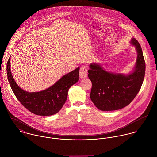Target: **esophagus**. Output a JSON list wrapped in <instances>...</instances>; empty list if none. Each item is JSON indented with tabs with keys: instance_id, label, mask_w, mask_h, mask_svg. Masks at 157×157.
<instances>
[{
	"instance_id": "esophagus-1",
	"label": "esophagus",
	"mask_w": 157,
	"mask_h": 157,
	"mask_svg": "<svg viewBox=\"0 0 157 157\" xmlns=\"http://www.w3.org/2000/svg\"><path fill=\"white\" fill-rule=\"evenodd\" d=\"M80 76L81 78H85L88 76V68L86 67H80Z\"/></svg>"
}]
</instances>
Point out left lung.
I'll use <instances>...</instances> for the list:
<instances>
[{
    "label": "left lung",
    "mask_w": 157,
    "mask_h": 157,
    "mask_svg": "<svg viewBox=\"0 0 157 157\" xmlns=\"http://www.w3.org/2000/svg\"><path fill=\"white\" fill-rule=\"evenodd\" d=\"M131 43L137 52L134 70L131 74H114L106 71L99 64L90 65L88 75L92 82L90 98L101 111H115L128 106L142 86L146 69L142 49L134 38Z\"/></svg>",
    "instance_id": "left-lung-1"
}]
</instances>
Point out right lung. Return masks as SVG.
Listing matches in <instances>:
<instances>
[{
    "label": "right lung",
    "instance_id": "obj_1",
    "mask_svg": "<svg viewBox=\"0 0 157 157\" xmlns=\"http://www.w3.org/2000/svg\"><path fill=\"white\" fill-rule=\"evenodd\" d=\"M6 67L9 83L17 100L29 111L40 116L52 115L59 112L67 99L68 90L79 80L80 68L77 67L48 89L28 92L21 89L15 82L11 72L10 57Z\"/></svg>",
    "mask_w": 157,
    "mask_h": 157
}]
</instances>
